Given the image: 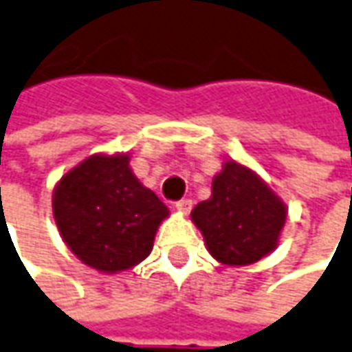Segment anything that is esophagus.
I'll return each mask as SVG.
<instances>
[{"instance_id":"34e87169","label":"esophagus","mask_w":352,"mask_h":352,"mask_svg":"<svg viewBox=\"0 0 352 352\" xmlns=\"http://www.w3.org/2000/svg\"><path fill=\"white\" fill-rule=\"evenodd\" d=\"M175 210L179 212V214H188L190 210H192V200H188V198H185V200H179V202H175Z\"/></svg>"}]
</instances>
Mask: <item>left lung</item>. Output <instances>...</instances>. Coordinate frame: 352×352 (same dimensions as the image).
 <instances>
[{"mask_svg":"<svg viewBox=\"0 0 352 352\" xmlns=\"http://www.w3.org/2000/svg\"><path fill=\"white\" fill-rule=\"evenodd\" d=\"M190 219L219 264L250 266L277 248L287 206L256 171L227 160L212 181V196L196 204Z\"/></svg>","mask_w":352,"mask_h":352,"instance_id":"1","label":"left lung"}]
</instances>
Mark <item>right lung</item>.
<instances>
[{"instance_id":"add662e5","label":"right lung","mask_w":352,"mask_h":352,"mask_svg":"<svg viewBox=\"0 0 352 352\" xmlns=\"http://www.w3.org/2000/svg\"><path fill=\"white\" fill-rule=\"evenodd\" d=\"M129 162L123 152L88 156L57 181L52 196L63 243L102 274H119L146 260L157 227L169 216Z\"/></svg>"}]
</instances>
